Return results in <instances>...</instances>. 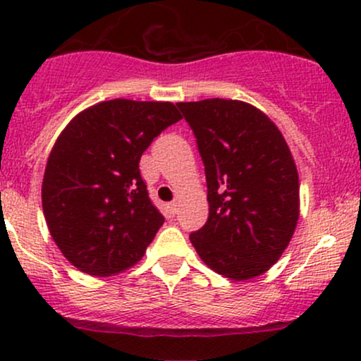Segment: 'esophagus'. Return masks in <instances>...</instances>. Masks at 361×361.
Returning a JSON list of instances; mask_svg holds the SVG:
<instances>
[{"label":"esophagus","instance_id":"esophagus-1","mask_svg":"<svg viewBox=\"0 0 361 361\" xmlns=\"http://www.w3.org/2000/svg\"><path fill=\"white\" fill-rule=\"evenodd\" d=\"M168 210H169V214L175 215L178 212V204H176V202H171V204H168Z\"/></svg>","mask_w":361,"mask_h":361}]
</instances>
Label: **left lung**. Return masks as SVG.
<instances>
[{
	"label": "left lung",
	"instance_id": "8db88e82",
	"mask_svg": "<svg viewBox=\"0 0 361 361\" xmlns=\"http://www.w3.org/2000/svg\"><path fill=\"white\" fill-rule=\"evenodd\" d=\"M205 166L209 219L190 234L219 275H263L288 246L299 221V175L279 127L238 100L176 103Z\"/></svg>",
	"mask_w": 361,
	"mask_h": 361
}]
</instances>
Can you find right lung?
<instances>
[{
	"mask_svg": "<svg viewBox=\"0 0 361 361\" xmlns=\"http://www.w3.org/2000/svg\"><path fill=\"white\" fill-rule=\"evenodd\" d=\"M181 120L169 102H102L78 114L54 144L42 181L49 233L64 258L110 276L142 258L164 217L139 171L142 152Z\"/></svg>",
	"mask_w": 361,
	"mask_h": 361,
	"instance_id": "1",
	"label": "right lung"
}]
</instances>
